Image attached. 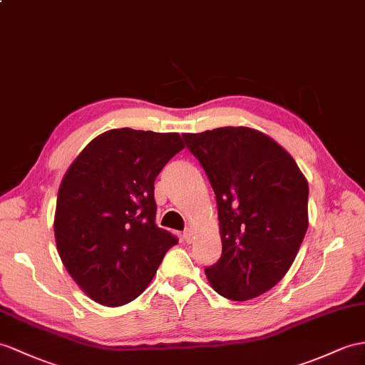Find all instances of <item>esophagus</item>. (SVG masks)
<instances>
[{"label": "esophagus", "mask_w": 365, "mask_h": 365, "mask_svg": "<svg viewBox=\"0 0 365 365\" xmlns=\"http://www.w3.org/2000/svg\"><path fill=\"white\" fill-rule=\"evenodd\" d=\"M193 238H195V230L192 229V227H187L184 230V240L187 243H192L193 242Z\"/></svg>", "instance_id": "obj_1"}]
</instances>
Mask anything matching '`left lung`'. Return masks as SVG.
<instances>
[{
    "mask_svg": "<svg viewBox=\"0 0 365 365\" xmlns=\"http://www.w3.org/2000/svg\"><path fill=\"white\" fill-rule=\"evenodd\" d=\"M215 192L223 251L209 266L218 294L250 300L283 279L308 229V181L285 148L250 127L184 133Z\"/></svg>",
    "mask_w": 365,
    "mask_h": 365,
    "instance_id": "left-lung-1",
    "label": "left lung"
}]
</instances>
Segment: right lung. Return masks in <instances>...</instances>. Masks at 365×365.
Instances as JSON below:
<instances>
[{"label":"right lung","instance_id":"right-lung-1","mask_svg":"<svg viewBox=\"0 0 365 365\" xmlns=\"http://www.w3.org/2000/svg\"><path fill=\"white\" fill-rule=\"evenodd\" d=\"M182 148L178 133L108 130L66 170L54 217L57 251L97 304L120 307L140 296L178 243L155 223V180Z\"/></svg>","mask_w":365,"mask_h":365}]
</instances>
